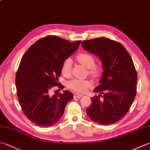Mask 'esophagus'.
<instances>
[{
    "mask_svg": "<svg viewBox=\"0 0 150 150\" xmlns=\"http://www.w3.org/2000/svg\"><path fill=\"white\" fill-rule=\"evenodd\" d=\"M82 96H83L82 94H77V93L74 94V98H80L82 97Z\"/></svg>",
    "mask_w": 150,
    "mask_h": 150,
    "instance_id": "obj_1",
    "label": "esophagus"
}]
</instances>
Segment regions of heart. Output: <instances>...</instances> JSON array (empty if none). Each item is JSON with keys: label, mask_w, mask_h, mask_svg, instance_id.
<instances>
[{"label": "heart", "mask_w": 150, "mask_h": 150, "mask_svg": "<svg viewBox=\"0 0 150 150\" xmlns=\"http://www.w3.org/2000/svg\"><path fill=\"white\" fill-rule=\"evenodd\" d=\"M77 60L85 67L88 68V74L92 77L97 79L100 77L102 73L101 66L95 64V58L91 54L81 52L76 56ZM62 73L66 77H69L71 72V60L70 58L64 59L61 67ZM92 86V83L89 80H80L73 79L68 83V86L72 91L83 93Z\"/></svg>", "instance_id": "b5f03b06"}]
</instances>
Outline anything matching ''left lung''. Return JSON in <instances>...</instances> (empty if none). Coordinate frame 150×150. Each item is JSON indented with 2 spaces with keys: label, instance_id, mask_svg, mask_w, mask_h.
Segmentation results:
<instances>
[{
  "label": "left lung",
  "instance_id": "obj_1",
  "mask_svg": "<svg viewBox=\"0 0 150 150\" xmlns=\"http://www.w3.org/2000/svg\"><path fill=\"white\" fill-rule=\"evenodd\" d=\"M82 46L99 57L103 69L94 90L100 94L91 98L87 115L100 125L115 123L128 113L137 94V73L131 56L121 43L105 37L84 40Z\"/></svg>",
  "mask_w": 150,
  "mask_h": 150
}]
</instances>
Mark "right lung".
I'll return each instance as SVG.
<instances>
[{
  "instance_id": "add662e5",
  "label": "right lung",
  "mask_w": 150,
  "mask_h": 150,
  "mask_svg": "<svg viewBox=\"0 0 150 150\" xmlns=\"http://www.w3.org/2000/svg\"><path fill=\"white\" fill-rule=\"evenodd\" d=\"M81 42L48 35L31 45L21 58L16 75L18 101L28 119L38 126L56 123L67 103L73 99L69 91L52 95V90L55 86L64 89L58 83L62 64Z\"/></svg>"
}]
</instances>
